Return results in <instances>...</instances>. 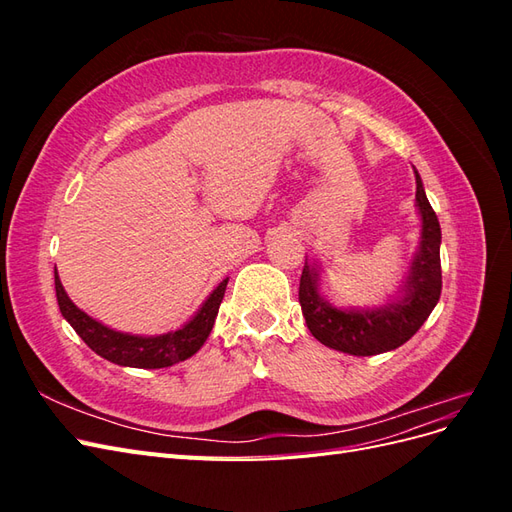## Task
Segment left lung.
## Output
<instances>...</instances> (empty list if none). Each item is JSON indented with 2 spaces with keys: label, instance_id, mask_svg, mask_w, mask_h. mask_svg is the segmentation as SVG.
<instances>
[{
  "label": "left lung",
  "instance_id": "8db88e82",
  "mask_svg": "<svg viewBox=\"0 0 512 512\" xmlns=\"http://www.w3.org/2000/svg\"><path fill=\"white\" fill-rule=\"evenodd\" d=\"M416 175V207L421 213V247L412 262L406 297L382 309H337L318 290V269L307 265L301 273L299 303L307 329L320 344L333 350L371 356L389 352L406 344L423 327V322L440 301L442 267H440V222L431 209L423 190V181Z\"/></svg>",
  "mask_w": 512,
  "mask_h": 512
}]
</instances>
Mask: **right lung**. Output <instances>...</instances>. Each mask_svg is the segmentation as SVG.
I'll list each match as a JSON object with an SVG mask.
<instances>
[{"instance_id":"add662e5","label":"right lung","mask_w":512,"mask_h":512,"mask_svg":"<svg viewBox=\"0 0 512 512\" xmlns=\"http://www.w3.org/2000/svg\"><path fill=\"white\" fill-rule=\"evenodd\" d=\"M226 284H228V277L209 294V299L203 303V307L198 309L196 316L188 324H183L181 329L173 333L156 335V337H143V335H130V333L115 331L111 327H104L102 322L81 312V309L70 301L64 286L59 282V275L55 269V290H57V303L61 309V316L72 324V329L79 333L83 342L96 354H100L102 359L111 361L115 365L138 367V369L170 367L196 354L200 346L207 342V337L213 329L215 316H218L220 303L224 299Z\"/></svg>"}]
</instances>
